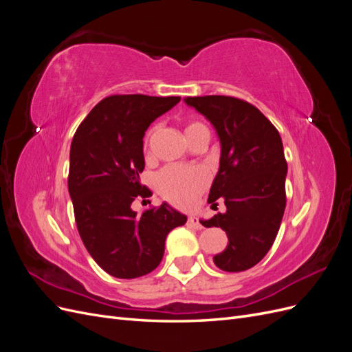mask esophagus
I'll use <instances>...</instances> for the list:
<instances>
[{
	"instance_id": "esophagus-1",
	"label": "esophagus",
	"mask_w": 352,
	"mask_h": 352,
	"mask_svg": "<svg viewBox=\"0 0 352 352\" xmlns=\"http://www.w3.org/2000/svg\"><path fill=\"white\" fill-rule=\"evenodd\" d=\"M188 223H189V225L192 226V228H195V229H201V228H202V225H201L199 220H198L197 217H192V216H190V217L188 219Z\"/></svg>"
}]
</instances>
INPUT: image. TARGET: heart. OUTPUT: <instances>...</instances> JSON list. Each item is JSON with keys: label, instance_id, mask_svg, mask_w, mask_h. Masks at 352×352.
I'll use <instances>...</instances> for the list:
<instances>
[{"label": "heart", "instance_id": "1", "mask_svg": "<svg viewBox=\"0 0 352 352\" xmlns=\"http://www.w3.org/2000/svg\"><path fill=\"white\" fill-rule=\"evenodd\" d=\"M155 132V127L150 129L145 136V153H148V146ZM208 133L207 126L198 120H190L185 124V135L190 142L199 133ZM158 192L162 194L164 199L172 202L179 207H188L194 204L197 197L204 192L208 186V176L201 167L190 166V167H180V166H168L163 168L157 175L155 179Z\"/></svg>", "mask_w": 352, "mask_h": 352}]
</instances>
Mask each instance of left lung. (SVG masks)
<instances>
[{
  "label": "left lung",
  "mask_w": 352,
  "mask_h": 352,
  "mask_svg": "<svg viewBox=\"0 0 352 352\" xmlns=\"http://www.w3.org/2000/svg\"><path fill=\"white\" fill-rule=\"evenodd\" d=\"M185 102L212 123L221 144L208 202L214 208L220 198L226 211L201 220L206 228H221L229 239L214 264L232 273L248 270L272 248L283 217L287 163L282 138L267 117L243 100L206 95Z\"/></svg>",
  "instance_id": "1"
}]
</instances>
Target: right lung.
Returning <instances> with one entry per match:
<instances>
[{
	"label": "right lung",
	"mask_w": 352,
	"mask_h": 352,
	"mask_svg": "<svg viewBox=\"0 0 352 352\" xmlns=\"http://www.w3.org/2000/svg\"><path fill=\"white\" fill-rule=\"evenodd\" d=\"M180 97L110 95L85 117L70 146L69 194L85 248L100 267L119 279L153 272L164 254L170 230L186 216L163 204L141 216L131 208L151 190L141 185L142 138L157 117Z\"/></svg>",
	"instance_id": "1"
}]
</instances>
